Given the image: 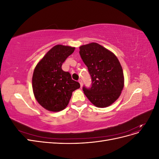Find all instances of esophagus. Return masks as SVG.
Returning a JSON list of instances; mask_svg holds the SVG:
<instances>
[{"instance_id":"34e87169","label":"esophagus","mask_w":159,"mask_h":159,"mask_svg":"<svg viewBox=\"0 0 159 159\" xmlns=\"http://www.w3.org/2000/svg\"><path fill=\"white\" fill-rule=\"evenodd\" d=\"M79 83H80V86H81V88L82 87V85H83V81H82V80H81V79L80 80H79Z\"/></svg>"}]
</instances>
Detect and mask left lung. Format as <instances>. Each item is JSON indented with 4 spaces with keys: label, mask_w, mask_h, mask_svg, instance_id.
<instances>
[{
    "label": "left lung",
    "mask_w": 159,
    "mask_h": 159,
    "mask_svg": "<svg viewBox=\"0 0 159 159\" xmlns=\"http://www.w3.org/2000/svg\"><path fill=\"white\" fill-rule=\"evenodd\" d=\"M80 54L91 79L90 88L83 87L84 94L96 107L109 106L118 99L124 86L123 69L117 57L94 42L80 46Z\"/></svg>",
    "instance_id": "obj_1"
}]
</instances>
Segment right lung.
<instances>
[{"instance_id": "1", "label": "right lung", "mask_w": 159, "mask_h": 159, "mask_svg": "<svg viewBox=\"0 0 159 159\" xmlns=\"http://www.w3.org/2000/svg\"><path fill=\"white\" fill-rule=\"evenodd\" d=\"M75 48L56 45L38 62L32 76V89L38 102L50 111H60L68 105L72 92L80 88L62 64Z\"/></svg>"}]
</instances>
